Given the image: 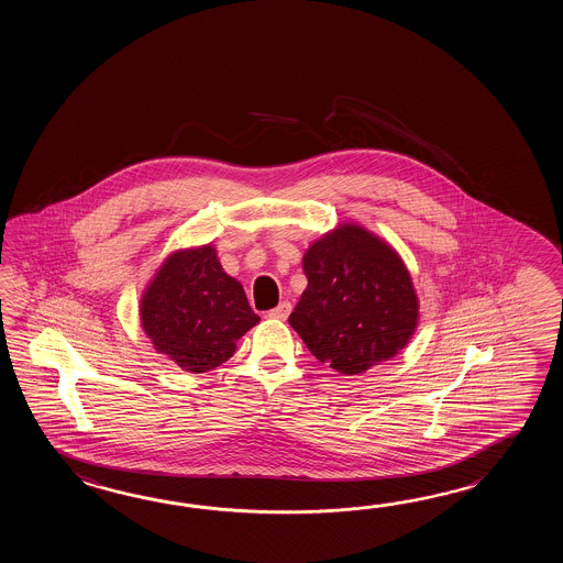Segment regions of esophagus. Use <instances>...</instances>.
Returning <instances> with one entry per match:
<instances>
[{
	"instance_id": "1",
	"label": "esophagus",
	"mask_w": 563,
	"mask_h": 563,
	"mask_svg": "<svg viewBox=\"0 0 563 563\" xmlns=\"http://www.w3.org/2000/svg\"><path fill=\"white\" fill-rule=\"evenodd\" d=\"M289 311H291V303H289V301H282L277 308L267 311V316H269L272 320H286L287 316H289Z\"/></svg>"
}]
</instances>
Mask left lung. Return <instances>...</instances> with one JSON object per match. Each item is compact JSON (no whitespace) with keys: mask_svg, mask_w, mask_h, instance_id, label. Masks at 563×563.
Here are the masks:
<instances>
[{"mask_svg":"<svg viewBox=\"0 0 563 563\" xmlns=\"http://www.w3.org/2000/svg\"><path fill=\"white\" fill-rule=\"evenodd\" d=\"M303 289L289 325L311 354L354 376L395 358L419 325V296L395 247L358 223H340L303 253Z\"/></svg>","mask_w":563,"mask_h":563,"instance_id":"obj_1","label":"left lung"}]
</instances>
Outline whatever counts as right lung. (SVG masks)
Returning <instances> with one entry per match:
<instances>
[{"label": "right lung", "mask_w": 563, "mask_h": 563, "mask_svg": "<svg viewBox=\"0 0 563 563\" xmlns=\"http://www.w3.org/2000/svg\"><path fill=\"white\" fill-rule=\"evenodd\" d=\"M139 316L156 352L192 374L221 366L260 322L213 243L170 253L144 287Z\"/></svg>", "instance_id": "right-lung-1"}]
</instances>
